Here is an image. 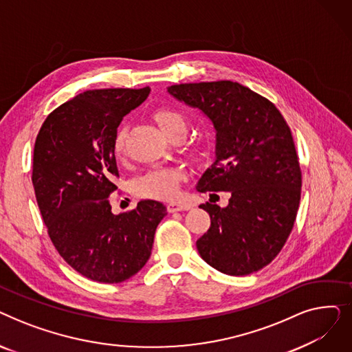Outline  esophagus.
I'll use <instances>...</instances> for the list:
<instances>
[{
    "label": "esophagus",
    "instance_id": "1",
    "mask_svg": "<svg viewBox=\"0 0 352 352\" xmlns=\"http://www.w3.org/2000/svg\"><path fill=\"white\" fill-rule=\"evenodd\" d=\"M190 204H184V202H171V204L166 206V211L168 212H177V211H187L190 210Z\"/></svg>",
    "mask_w": 352,
    "mask_h": 352
}]
</instances>
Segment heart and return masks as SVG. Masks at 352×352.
Wrapping results in <instances>:
<instances>
[{
  "label": "heart",
  "mask_w": 352,
  "mask_h": 352,
  "mask_svg": "<svg viewBox=\"0 0 352 352\" xmlns=\"http://www.w3.org/2000/svg\"><path fill=\"white\" fill-rule=\"evenodd\" d=\"M154 120L166 135L179 131V129L187 131L186 117L175 109L160 108L154 113ZM124 144L125 131L120 129L114 138V153L117 155L124 154ZM184 178H186V173L178 166H155L135 179L134 190L137 195L144 198L174 199L179 195Z\"/></svg>",
  "instance_id": "1"
}]
</instances>
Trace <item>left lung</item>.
<instances>
[{
  "instance_id": "1",
  "label": "left lung",
  "mask_w": 352,
  "mask_h": 352,
  "mask_svg": "<svg viewBox=\"0 0 352 352\" xmlns=\"http://www.w3.org/2000/svg\"><path fill=\"white\" fill-rule=\"evenodd\" d=\"M168 92L202 111L215 128V161L197 191L231 195L226 208L199 206L211 218L210 230L197 241L201 258L234 276L264 268L283 250L301 198L288 124L271 101L238 82L179 84Z\"/></svg>"
}]
</instances>
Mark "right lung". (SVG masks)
I'll use <instances>...</instances> for the list:
<instances>
[{
	"mask_svg": "<svg viewBox=\"0 0 352 352\" xmlns=\"http://www.w3.org/2000/svg\"><path fill=\"white\" fill-rule=\"evenodd\" d=\"M150 91H85L54 109L35 140L31 179L48 235L65 263L92 281L117 284L135 275L166 215L154 199L116 215L108 199L120 177L117 128Z\"/></svg>",
	"mask_w": 352,
	"mask_h": 352,
	"instance_id": "1",
	"label": "right lung"
}]
</instances>
